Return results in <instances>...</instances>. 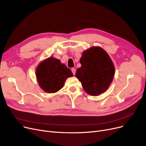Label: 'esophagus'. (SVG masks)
Masks as SVG:
<instances>
[{
  "label": "esophagus",
  "instance_id": "1",
  "mask_svg": "<svg viewBox=\"0 0 146 146\" xmlns=\"http://www.w3.org/2000/svg\"><path fill=\"white\" fill-rule=\"evenodd\" d=\"M71 70H72V72L73 74H74V76H75V74H76V69H75V68H72Z\"/></svg>",
  "mask_w": 146,
  "mask_h": 146
}]
</instances>
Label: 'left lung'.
Instances as JSON below:
<instances>
[{"label": "left lung", "instance_id": "1", "mask_svg": "<svg viewBox=\"0 0 146 146\" xmlns=\"http://www.w3.org/2000/svg\"><path fill=\"white\" fill-rule=\"evenodd\" d=\"M82 64L76 77L88 94L96 96L103 93L112 82L115 69L111 59L100 47H92L83 52Z\"/></svg>", "mask_w": 146, "mask_h": 146}]
</instances>
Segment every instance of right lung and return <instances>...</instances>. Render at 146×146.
<instances>
[{"label": "right lung", "mask_w": 146, "mask_h": 146, "mask_svg": "<svg viewBox=\"0 0 146 146\" xmlns=\"http://www.w3.org/2000/svg\"><path fill=\"white\" fill-rule=\"evenodd\" d=\"M38 83L41 89L48 93H54L64 86L68 77L73 76L70 69L60 60L49 57L38 64L36 70Z\"/></svg>", "instance_id": "obj_1"}]
</instances>
